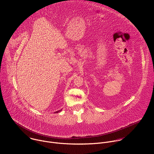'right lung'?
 <instances>
[{
  "label": "right lung",
  "instance_id": "1",
  "mask_svg": "<svg viewBox=\"0 0 154 154\" xmlns=\"http://www.w3.org/2000/svg\"><path fill=\"white\" fill-rule=\"evenodd\" d=\"M61 109H60V110H58V111H57V112H55V113H58V112H61Z\"/></svg>",
  "mask_w": 154,
  "mask_h": 154
}]
</instances>
